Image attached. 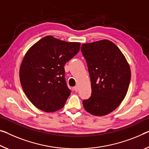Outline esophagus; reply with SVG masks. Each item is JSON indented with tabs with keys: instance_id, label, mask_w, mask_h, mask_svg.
Instances as JSON below:
<instances>
[{
	"instance_id": "obj_1",
	"label": "esophagus",
	"mask_w": 149,
	"mask_h": 149,
	"mask_svg": "<svg viewBox=\"0 0 149 149\" xmlns=\"http://www.w3.org/2000/svg\"><path fill=\"white\" fill-rule=\"evenodd\" d=\"M79 86H74V90L76 91V92H77L78 91H79Z\"/></svg>"
}]
</instances>
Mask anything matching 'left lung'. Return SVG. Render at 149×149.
Masks as SVG:
<instances>
[{
    "mask_svg": "<svg viewBox=\"0 0 149 149\" xmlns=\"http://www.w3.org/2000/svg\"><path fill=\"white\" fill-rule=\"evenodd\" d=\"M91 78L92 93L82 101L95 116L108 114L119 106L129 89L130 69L124 54L115 44L101 40L81 46Z\"/></svg>",
    "mask_w": 149,
    "mask_h": 149,
    "instance_id": "1",
    "label": "left lung"
}]
</instances>
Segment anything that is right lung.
Here are the masks:
<instances>
[{"label":"right lung","mask_w":149,"mask_h":149,"mask_svg":"<svg viewBox=\"0 0 149 149\" xmlns=\"http://www.w3.org/2000/svg\"><path fill=\"white\" fill-rule=\"evenodd\" d=\"M80 46V42L47 36L25 54L20 67V81L25 95L36 108L52 113L64 107L71 93L64 67L79 52Z\"/></svg>","instance_id":"add662e5"}]
</instances>
